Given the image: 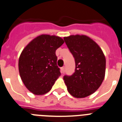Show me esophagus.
<instances>
[{"label": "esophagus", "mask_w": 122, "mask_h": 122, "mask_svg": "<svg viewBox=\"0 0 122 122\" xmlns=\"http://www.w3.org/2000/svg\"><path fill=\"white\" fill-rule=\"evenodd\" d=\"M60 72L62 73H64V72H65V67H63L60 68Z\"/></svg>", "instance_id": "1"}]
</instances>
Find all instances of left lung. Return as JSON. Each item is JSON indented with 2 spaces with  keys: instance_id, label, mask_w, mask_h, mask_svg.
I'll return each mask as SVG.
<instances>
[{
  "instance_id": "8db88e82",
  "label": "left lung",
  "mask_w": 122,
  "mask_h": 122,
  "mask_svg": "<svg viewBox=\"0 0 122 122\" xmlns=\"http://www.w3.org/2000/svg\"><path fill=\"white\" fill-rule=\"evenodd\" d=\"M75 62V72L65 75L67 90L75 98H85L97 90L105 78L106 59L99 45L85 35L63 37Z\"/></svg>"
}]
</instances>
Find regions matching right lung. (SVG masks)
I'll return each instance as SVG.
<instances>
[{
    "label": "right lung",
    "mask_w": 122,
    "mask_h": 122,
    "mask_svg": "<svg viewBox=\"0 0 122 122\" xmlns=\"http://www.w3.org/2000/svg\"><path fill=\"white\" fill-rule=\"evenodd\" d=\"M64 43L56 36L42 34L29 42L19 59V71L26 88L34 95L49 92L61 75L55 51Z\"/></svg>",
    "instance_id": "right-lung-1"
}]
</instances>
